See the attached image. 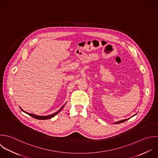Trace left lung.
I'll use <instances>...</instances> for the list:
<instances>
[{
	"mask_svg": "<svg viewBox=\"0 0 158 158\" xmlns=\"http://www.w3.org/2000/svg\"><path fill=\"white\" fill-rule=\"evenodd\" d=\"M136 114H137V113H136ZM135 115H134V116H132V117H131V118H127V119H123V120H121V121H117V122H116V123H114V124H119V123H123V122H124V121H127V120H128V119H130V118H132V117H133V116H135Z\"/></svg>",
	"mask_w": 158,
	"mask_h": 158,
	"instance_id": "1",
	"label": "left lung"
}]
</instances>
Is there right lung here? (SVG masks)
<instances>
[{
    "label": "right lung",
    "instance_id": "obj_1",
    "mask_svg": "<svg viewBox=\"0 0 158 158\" xmlns=\"http://www.w3.org/2000/svg\"><path fill=\"white\" fill-rule=\"evenodd\" d=\"M66 103H65L58 111H56V113H53V114H50V115H48V116H39V115H35V114H34L29 113H27V112H26L25 111H24V110H23L22 108H21L20 107H19V108H20V109L22 111H23L24 113L27 114L28 115H29L30 116H31V117H32V118H35V119H39V120H46V119H50V118L54 117V116H56L58 113H59V112L63 108V107L64 106V105H66Z\"/></svg>",
    "mask_w": 158,
    "mask_h": 158
}]
</instances>
